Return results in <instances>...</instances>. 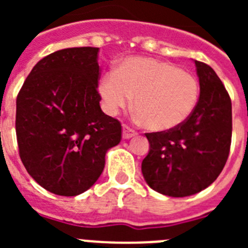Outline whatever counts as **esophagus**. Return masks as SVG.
<instances>
[{
  "label": "esophagus",
  "mask_w": 248,
  "mask_h": 248,
  "mask_svg": "<svg viewBox=\"0 0 248 248\" xmlns=\"http://www.w3.org/2000/svg\"><path fill=\"white\" fill-rule=\"evenodd\" d=\"M134 135H137V131H135L134 129L129 128V126H126V125L123 126V138H124V139L133 138Z\"/></svg>",
  "instance_id": "esophagus-1"
}]
</instances>
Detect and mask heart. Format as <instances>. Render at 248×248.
Instances as JSON below:
<instances>
[{
	"mask_svg": "<svg viewBox=\"0 0 248 248\" xmlns=\"http://www.w3.org/2000/svg\"><path fill=\"white\" fill-rule=\"evenodd\" d=\"M107 113L115 115L134 99L138 118L153 131L180 126L194 113L200 84L195 74L154 58L129 57L100 80Z\"/></svg>",
	"mask_w": 248,
	"mask_h": 248,
	"instance_id": "heart-1",
	"label": "heart"
}]
</instances>
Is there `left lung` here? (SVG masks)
Here are the masks:
<instances>
[{"label":"left lung","instance_id":"obj_1","mask_svg":"<svg viewBox=\"0 0 248 248\" xmlns=\"http://www.w3.org/2000/svg\"><path fill=\"white\" fill-rule=\"evenodd\" d=\"M200 97L184 124L146 133L150 150L141 163L151 189L172 198L190 196L211 185L222 171L232 137L231 98L210 65L195 61Z\"/></svg>","mask_w":248,"mask_h":248}]
</instances>
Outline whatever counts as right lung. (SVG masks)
<instances>
[{"label":"right lung","mask_w":248,"mask_h":248,"mask_svg":"<svg viewBox=\"0 0 248 248\" xmlns=\"http://www.w3.org/2000/svg\"><path fill=\"white\" fill-rule=\"evenodd\" d=\"M99 48L57 50L33 67L16 100L19 157L39 185L76 196L98 180L122 124L100 109Z\"/></svg>","instance_id":"1"}]
</instances>
